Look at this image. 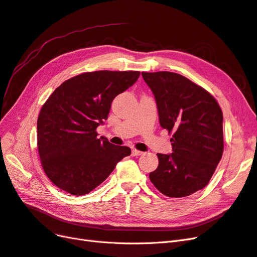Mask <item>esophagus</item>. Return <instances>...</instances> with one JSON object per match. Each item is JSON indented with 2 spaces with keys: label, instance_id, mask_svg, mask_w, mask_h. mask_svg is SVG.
Returning <instances> with one entry per match:
<instances>
[{
  "label": "esophagus",
  "instance_id": "1",
  "mask_svg": "<svg viewBox=\"0 0 257 257\" xmlns=\"http://www.w3.org/2000/svg\"><path fill=\"white\" fill-rule=\"evenodd\" d=\"M143 154H144V152L139 151V150L133 149V151H132V155H133V156H139V155H143Z\"/></svg>",
  "mask_w": 257,
  "mask_h": 257
}]
</instances>
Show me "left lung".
Segmentation results:
<instances>
[{"label": "left lung", "mask_w": 257, "mask_h": 257, "mask_svg": "<svg viewBox=\"0 0 257 257\" xmlns=\"http://www.w3.org/2000/svg\"><path fill=\"white\" fill-rule=\"evenodd\" d=\"M155 96L159 123L172 133V153H157L150 180L170 198L190 196L205 187L223 154V113L204 88L181 74L141 72Z\"/></svg>", "instance_id": "1"}]
</instances>
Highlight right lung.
I'll use <instances>...</instances> for the list:
<instances>
[{
	"label": "right lung",
	"mask_w": 257,
	"mask_h": 257,
	"mask_svg": "<svg viewBox=\"0 0 257 257\" xmlns=\"http://www.w3.org/2000/svg\"><path fill=\"white\" fill-rule=\"evenodd\" d=\"M139 71L86 72L65 81L42 105L37 146L44 173L58 188L83 196L103 183L131 149L98 138L112 100L139 77Z\"/></svg>",
	"instance_id": "right-lung-1"
}]
</instances>
